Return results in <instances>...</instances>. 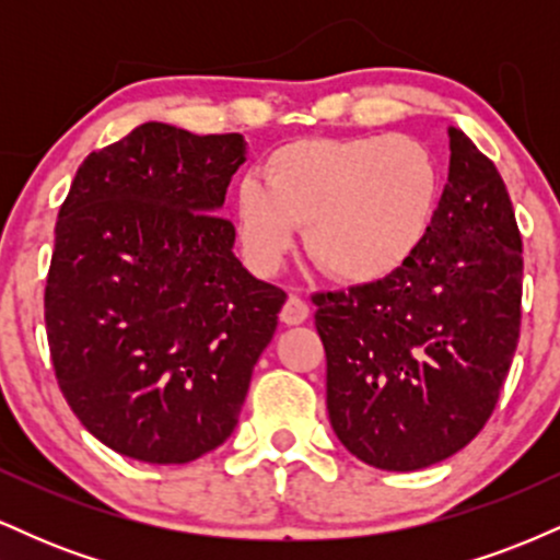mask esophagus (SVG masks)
<instances>
[{"instance_id": "obj_1", "label": "esophagus", "mask_w": 560, "mask_h": 560, "mask_svg": "<svg viewBox=\"0 0 560 560\" xmlns=\"http://www.w3.org/2000/svg\"><path fill=\"white\" fill-rule=\"evenodd\" d=\"M307 316H311V307H307V302L298 298V294H289L284 307H281L279 318L284 320L287 326H298V324H305Z\"/></svg>"}]
</instances>
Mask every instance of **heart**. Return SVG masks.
Here are the masks:
<instances>
[{"instance_id": "heart-1", "label": "heart", "mask_w": 560, "mask_h": 560, "mask_svg": "<svg viewBox=\"0 0 560 560\" xmlns=\"http://www.w3.org/2000/svg\"><path fill=\"white\" fill-rule=\"evenodd\" d=\"M266 184L236 186L244 258L273 273L307 226L311 258L345 284L400 273L432 234L442 176L432 152L410 137L298 139L271 152Z\"/></svg>"}]
</instances>
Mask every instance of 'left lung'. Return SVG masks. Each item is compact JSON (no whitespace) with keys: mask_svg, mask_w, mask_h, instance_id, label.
Here are the masks:
<instances>
[{"mask_svg":"<svg viewBox=\"0 0 560 560\" xmlns=\"http://www.w3.org/2000/svg\"><path fill=\"white\" fill-rule=\"evenodd\" d=\"M522 276L503 178L450 128L447 184L419 255L387 281L313 298L339 442L382 471H419L466 447L516 352Z\"/></svg>","mask_w":560,"mask_h":560,"instance_id":"8db88e82","label":"left lung"}]
</instances>
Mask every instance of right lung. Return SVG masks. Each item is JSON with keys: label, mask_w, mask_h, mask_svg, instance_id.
Wrapping results in <instances>:
<instances>
[{"label": "right lung", "mask_w": 560, "mask_h": 560, "mask_svg": "<svg viewBox=\"0 0 560 560\" xmlns=\"http://www.w3.org/2000/svg\"><path fill=\"white\" fill-rule=\"evenodd\" d=\"M242 133L141 124L75 171L44 318L57 384L102 445L189 464L234 432L287 294L234 255L221 208Z\"/></svg>", "instance_id": "obj_1"}]
</instances>
